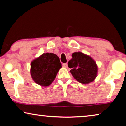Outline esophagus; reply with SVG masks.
Returning a JSON list of instances; mask_svg holds the SVG:
<instances>
[{"label": "esophagus", "mask_w": 126, "mask_h": 126, "mask_svg": "<svg viewBox=\"0 0 126 126\" xmlns=\"http://www.w3.org/2000/svg\"><path fill=\"white\" fill-rule=\"evenodd\" d=\"M63 67H64V68H67V67H68V63H63Z\"/></svg>", "instance_id": "esophagus-1"}]
</instances>
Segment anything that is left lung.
I'll return each mask as SVG.
<instances>
[{
  "label": "left lung",
  "mask_w": 126,
  "mask_h": 126,
  "mask_svg": "<svg viewBox=\"0 0 126 126\" xmlns=\"http://www.w3.org/2000/svg\"><path fill=\"white\" fill-rule=\"evenodd\" d=\"M68 62L70 73L77 81L88 84L94 80L97 76L98 67L96 61L88 55L75 52Z\"/></svg>",
  "instance_id": "left-lung-1"
}]
</instances>
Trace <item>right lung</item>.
<instances>
[{
  "label": "right lung",
  "mask_w": 126,
  "mask_h": 126,
  "mask_svg": "<svg viewBox=\"0 0 126 126\" xmlns=\"http://www.w3.org/2000/svg\"><path fill=\"white\" fill-rule=\"evenodd\" d=\"M61 68L60 58L56 54L44 53L31 63V76L35 83L47 87L54 81Z\"/></svg>",
  "instance_id": "obj_1"
}]
</instances>
